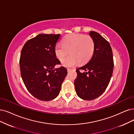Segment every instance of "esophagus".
<instances>
[{
  "label": "esophagus",
  "mask_w": 134,
  "mask_h": 134,
  "mask_svg": "<svg viewBox=\"0 0 134 134\" xmlns=\"http://www.w3.org/2000/svg\"><path fill=\"white\" fill-rule=\"evenodd\" d=\"M72 70V69H71V68H67V71H68V72H70V71H71Z\"/></svg>",
  "instance_id": "1"
}]
</instances>
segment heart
Segmentation results:
<instances>
[{
  "instance_id": "obj_1",
  "label": "heart",
  "mask_w": 134,
  "mask_h": 134,
  "mask_svg": "<svg viewBox=\"0 0 134 134\" xmlns=\"http://www.w3.org/2000/svg\"><path fill=\"white\" fill-rule=\"evenodd\" d=\"M63 44H57L54 48V53L59 60L62 59L70 51V55L63 59L62 64L64 67H72L80 61L85 63L93 55L94 50V42L88 35L81 34H72L63 40Z\"/></svg>"
}]
</instances>
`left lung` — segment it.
Returning a JSON list of instances; mask_svg holds the SVG:
<instances>
[{
    "instance_id": "8db88e82",
    "label": "left lung",
    "mask_w": 134,
    "mask_h": 134,
    "mask_svg": "<svg viewBox=\"0 0 134 134\" xmlns=\"http://www.w3.org/2000/svg\"><path fill=\"white\" fill-rule=\"evenodd\" d=\"M89 34L94 42V50L90 61L76 70L77 77L75 81L77 96L86 100L97 98L105 91L114 68L110 43L97 32L92 31ZM81 69L86 72H81Z\"/></svg>"
}]
</instances>
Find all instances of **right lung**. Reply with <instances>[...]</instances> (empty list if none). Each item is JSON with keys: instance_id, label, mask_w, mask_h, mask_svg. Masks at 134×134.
I'll return each mask as SVG.
<instances>
[{"instance_id": "add662e5", "label": "right lung", "mask_w": 134, "mask_h": 134, "mask_svg": "<svg viewBox=\"0 0 134 134\" xmlns=\"http://www.w3.org/2000/svg\"><path fill=\"white\" fill-rule=\"evenodd\" d=\"M59 37L60 34H39L22 48L20 68L23 81L28 91L40 100L56 98L67 76L66 68H54L60 63L54 53Z\"/></svg>"}]
</instances>
